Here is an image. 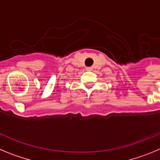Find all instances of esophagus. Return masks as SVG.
<instances>
[{
  "instance_id": "34e87169",
  "label": "esophagus",
  "mask_w": 160,
  "mask_h": 160,
  "mask_svg": "<svg viewBox=\"0 0 160 160\" xmlns=\"http://www.w3.org/2000/svg\"><path fill=\"white\" fill-rule=\"evenodd\" d=\"M92 69H93L92 67H87V71H91V70H92Z\"/></svg>"
}]
</instances>
